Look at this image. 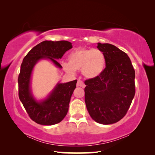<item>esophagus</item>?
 Listing matches in <instances>:
<instances>
[{
	"instance_id": "34e87169",
	"label": "esophagus",
	"mask_w": 155,
	"mask_h": 155,
	"mask_svg": "<svg viewBox=\"0 0 155 155\" xmlns=\"http://www.w3.org/2000/svg\"><path fill=\"white\" fill-rule=\"evenodd\" d=\"M77 85V86H79V87H85V84H84L83 81H81V80H78Z\"/></svg>"
}]
</instances>
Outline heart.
Returning <instances> with one entry per match:
<instances>
[{"label": "heart", "instance_id": "obj_1", "mask_svg": "<svg viewBox=\"0 0 155 155\" xmlns=\"http://www.w3.org/2000/svg\"><path fill=\"white\" fill-rule=\"evenodd\" d=\"M68 63H64L62 67L65 72L74 74L75 70H81L87 78L98 77L104 71L106 59L103 52L98 49L80 47L74 50L68 56Z\"/></svg>", "mask_w": 155, "mask_h": 155}]
</instances>
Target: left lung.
I'll use <instances>...</instances> for the list:
<instances>
[{"label": "left lung", "instance_id": "obj_1", "mask_svg": "<svg viewBox=\"0 0 155 155\" xmlns=\"http://www.w3.org/2000/svg\"><path fill=\"white\" fill-rule=\"evenodd\" d=\"M106 67L98 77L85 81V101L94 121L111 124L127 114L135 94V73L127 53L110 44L98 43Z\"/></svg>", "mask_w": 155, "mask_h": 155}]
</instances>
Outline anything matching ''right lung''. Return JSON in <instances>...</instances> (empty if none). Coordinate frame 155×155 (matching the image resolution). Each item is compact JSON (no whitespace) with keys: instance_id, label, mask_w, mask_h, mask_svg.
Segmentation results:
<instances>
[{"instance_id":"right-lung-1","label":"right lung","mask_w":155,"mask_h":155,"mask_svg":"<svg viewBox=\"0 0 155 155\" xmlns=\"http://www.w3.org/2000/svg\"><path fill=\"white\" fill-rule=\"evenodd\" d=\"M72 48V43L68 41H44L33 47L23 59L18 79V95L28 116L39 124H56L64 118L77 80L58 83L48 98L38 102L33 97L30 88L33 67L39 60L49 59L57 67L61 68L56 59H61Z\"/></svg>"}]
</instances>
